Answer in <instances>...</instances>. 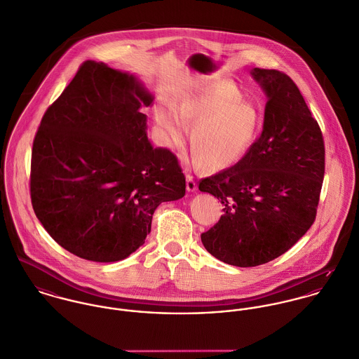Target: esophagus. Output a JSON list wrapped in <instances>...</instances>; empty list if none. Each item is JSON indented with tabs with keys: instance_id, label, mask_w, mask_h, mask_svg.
Wrapping results in <instances>:
<instances>
[{
	"instance_id": "obj_1",
	"label": "esophagus",
	"mask_w": 359,
	"mask_h": 359,
	"mask_svg": "<svg viewBox=\"0 0 359 359\" xmlns=\"http://www.w3.org/2000/svg\"><path fill=\"white\" fill-rule=\"evenodd\" d=\"M187 189L189 192H196L198 191V182H196V180L191 174L187 175Z\"/></svg>"
}]
</instances>
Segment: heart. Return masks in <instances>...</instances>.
<instances>
[{
	"label": "heart",
	"instance_id": "1",
	"mask_svg": "<svg viewBox=\"0 0 359 359\" xmlns=\"http://www.w3.org/2000/svg\"><path fill=\"white\" fill-rule=\"evenodd\" d=\"M258 111L242 101L231 83L202 84L177 102H163L156 110V121L164 141L174 147L182 142L188 126L191 148L210 168H225L248 152L258 128Z\"/></svg>",
	"mask_w": 359,
	"mask_h": 359
}]
</instances>
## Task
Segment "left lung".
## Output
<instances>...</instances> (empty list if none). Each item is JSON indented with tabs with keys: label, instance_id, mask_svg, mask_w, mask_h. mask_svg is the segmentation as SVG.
I'll list each match as a JSON object with an SVG mask.
<instances>
[{
	"label": "left lung",
	"instance_id": "left-lung-1",
	"mask_svg": "<svg viewBox=\"0 0 359 359\" xmlns=\"http://www.w3.org/2000/svg\"><path fill=\"white\" fill-rule=\"evenodd\" d=\"M252 76L268 98L262 133L235 165L199 182L224 205L201 236L205 250L243 268L282 256L307 232L325 174L322 131L294 81L273 69Z\"/></svg>",
	"mask_w": 359,
	"mask_h": 359
}]
</instances>
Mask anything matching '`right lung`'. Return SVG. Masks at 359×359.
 I'll return each mask as SVG.
<instances>
[{
  "label": "right lung",
  "instance_id": "obj_1",
  "mask_svg": "<svg viewBox=\"0 0 359 359\" xmlns=\"http://www.w3.org/2000/svg\"><path fill=\"white\" fill-rule=\"evenodd\" d=\"M152 103L134 74L87 60L47 109L33 142L32 205L72 255L127 258L145 243L157 205L184 198L177 157L148 140L141 109Z\"/></svg>",
  "mask_w": 359,
  "mask_h": 359
}]
</instances>
